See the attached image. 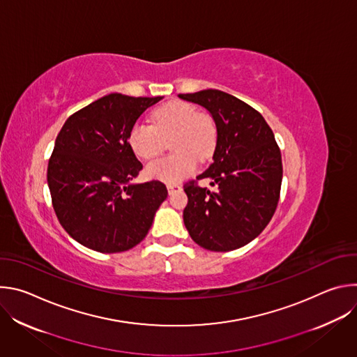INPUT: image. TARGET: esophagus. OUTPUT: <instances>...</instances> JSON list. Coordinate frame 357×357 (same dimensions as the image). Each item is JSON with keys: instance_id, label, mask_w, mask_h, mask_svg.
I'll return each instance as SVG.
<instances>
[{"instance_id": "34e87169", "label": "esophagus", "mask_w": 357, "mask_h": 357, "mask_svg": "<svg viewBox=\"0 0 357 357\" xmlns=\"http://www.w3.org/2000/svg\"><path fill=\"white\" fill-rule=\"evenodd\" d=\"M167 188H168V193H169V195H172V193L181 190V185H178V183H168Z\"/></svg>"}]
</instances>
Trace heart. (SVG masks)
<instances>
[{
    "mask_svg": "<svg viewBox=\"0 0 357 357\" xmlns=\"http://www.w3.org/2000/svg\"><path fill=\"white\" fill-rule=\"evenodd\" d=\"M152 123H135L128 134L134 154L142 160H152L164 149V139L172 138L174 155L152 161L145 167V175L167 183L179 182L190 176L197 160L209 158L216 146L218 128L213 119L185 101H171L152 114Z\"/></svg>",
    "mask_w": 357,
    "mask_h": 357,
    "instance_id": "obj_1",
    "label": "heart"
}]
</instances>
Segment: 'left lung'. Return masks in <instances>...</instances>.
<instances>
[{
  "label": "left lung",
  "instance_id": "left-lung-1",
  "mask_svg": "<svg viewBox=\"0 0 357 357\" xmlns=\"http://www.w3.org/2000/svg\"><path fill=\"white\" fill-rule=\"evenodd\" d=\"M205 107L215 120L218 141L212 165L183 186V223L190 237L211 251H230L256 238L270 223L282 181L281 151L264 117L237 97L215 90L179 94Z\"/></svg>",
  "mask_w": 357,
  "mask_h": 357
}]
</instances>
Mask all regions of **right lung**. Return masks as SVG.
<instances>
[{"instance_id": "add662e5", "label": "right lung", "mask_w": 357, "mask_h": 357, "mask_svg": "<svg viewBox=\"0 0 357 357\" xmlns=\"http://www.w3.org/2000/svg\"><path fill=\"white\" fill-rule=\"evenodd\" d=\"M160 100L107 94L72 114L58 134L47 185L59 223L82 245L121 252L142 241L151 229L168 190L160 181L131 183L142 164L128 134Z\"/></svg>"}]
</instances>
